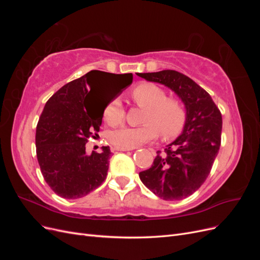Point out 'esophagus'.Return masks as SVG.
<instances>
[{
    "mask_svg": "<svg viewBox=\"0 0 260 260\" xmlns=\"http://www.w3.org/2000/svg\"><path fill=\"white\" fill-rule=\"evenodd\" d=\"M113 151H119V152H127L131 151V148H120V147H114Z\"/></svg>",
    "mask_w": 260,
    "mask_h": 260,
    "instance_id": "obj_1",
    "label": "esophagus"
}]
</instances>
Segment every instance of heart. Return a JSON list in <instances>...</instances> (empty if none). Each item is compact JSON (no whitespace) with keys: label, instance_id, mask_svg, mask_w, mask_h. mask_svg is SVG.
<instances>
[{"label":"heart","instance_id":"heart-1","mask_svg":"<svg viewBox=\"0 0 260 260\" xmlns=\"http://www.w3.org/2000/svg\"><path fill=\"white\" fill-rule=\"evenodd\" d=\"M132 100L145 108L140 127H123L109 133L108 141L116 147L135 148L155 140L160 132L164 139H172L183 130L187 112L184 102L174 96H167L161 86L152 82H142L131 91ZM105 121L116 127L125 119V109L119 99H113L104 108Z\"/></svg>","mask_w":260,"mask_h":260}]
</instances>
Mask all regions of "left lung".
<instances>
[{
	"mask_svg": "<svg viewBox=\"0 0 260 260\" xmlns=\"http://www.w3.org/2000/svg\"><path fill=\"white\" fill-rule=\"evenodd\" d=\"M167 85L184 102L187 118L182 135L157 151L151 168L140 172L143 184L165 201L192 195L205 182L221 144L222 116L209 93L176 70L137 74Z\"/></svg>",
	"mask_w": 260,
	"mask_h": 260,
	"instance_id": "8db88e82",
	"label": "left lung"
}]
</instances>
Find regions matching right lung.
<instances>
[{"label": "right lung", "mask_w": 260, "mask_h": 260, "mask_svg": "<svg viewBox=\"0 0 260 260\" xmlns=\"http://www.w3.org/2000/svg\"><path fill=\"white\" fill-rule=\"evenodd\" d=\"M132 78V74L91 70L46 102L37 124V158L45 182L60 198H83L104 182L111 149L103 146L101 153L88 155L85 144L99 136L105 106ZM103 81H121L122 85L113 97L102 98L93 90Z\"/></svg>", "instance_id": "obj_1"}]
</instances>
